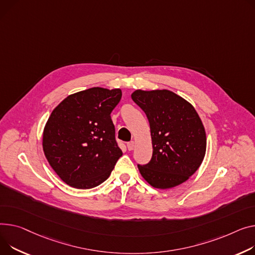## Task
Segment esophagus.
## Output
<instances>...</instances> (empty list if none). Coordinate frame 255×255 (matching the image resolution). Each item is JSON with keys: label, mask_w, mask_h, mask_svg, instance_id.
<instances>
[{"label": "esophagus", "mask_w": 255, "mask_h": 255, "mask_svg": "<svg viewBox=\"0 0 255 255\" xmlns=\"http://www.w3.org/2000/svg\"><path fill=\"white\" fill-rule=\"evenodd\" d=\"M134 146H135V142L132 140V141H129L128 143H127V148L129 149V150H132L133 148H134Z\"/></svg>", "instance_id": "obj_1"}]
</instances>
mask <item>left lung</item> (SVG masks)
Returning a JSON list of instances; mask_svg holds the SVG:
<instances>
[{
	"label": "left lung",
	"mask_w": 255,
	"mask_h": 255,
	"mask_svg": "<svg viewBox=\"0 0 255 255\" xmlns=\"http://www.w3.org/2000/svg\"><path fill=\"white\" fill-rule=\"evenodd\" d=\"M132 99L146 115L152 156L137 167L154 188L170 189L188 180L206 151V133L196 110L169 90H136Z\"/></svg>",
	"instance_id": "obj_1"
}]
</instances>
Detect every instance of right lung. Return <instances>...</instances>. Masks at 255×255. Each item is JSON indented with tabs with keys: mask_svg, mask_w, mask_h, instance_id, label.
I'll use <instances>...</instances> for the list:
<instances>
[{
	"mask_svg": "<svg viewBox=\"0 0 255 255\" xmlns=\"http://www.w3.org/2000/svg\"><path fill=\"white\" fill-rule=\"evenodd\" d=\"M121 97L120 89L90 88L67 96L49 117L43 133L45 156L73 188L103 183L122 157L111 118Z\"/></svg>",
	"mask_w": 255,
	"mask_h": 255,
	"instance_id": "obj_1",
	"label": "right lung"
}]
</instances>
